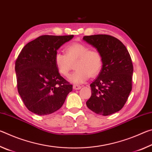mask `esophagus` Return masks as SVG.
Listing matches in <instances>:
<instances>
[{
    "label": "esophagus",
    "mask_w": 152,
    "mask_h": 152,
    "mask_svg": "<svg viewBox=\"0 0 152 152\" xmlns=\"http://www.w3.org/2000/svg\"><path fill=\"white\" fill-rule=\"evenodd\" d=\"M81 88H82V86L80 85H78V84H74V85H73V88L74 90H79Z\"/></svg>",
    "instance_id": "34e87169"
}]
</instances>
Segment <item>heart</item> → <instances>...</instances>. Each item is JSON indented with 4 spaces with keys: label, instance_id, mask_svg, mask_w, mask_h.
<instances>
[{
    "label": "heart",
    "instance_id": "heart-1",
    "mask_svg": "<svg viewBox=\"0 0 152 152\" xmlns=\"http://www.w3.org/2000/svg\"><path fill=\"white\" fill-rule=\"evenodd\" d=\"M54 62L58 72L68 77L73 68L76 70L70 76L74 84H81L89 76L99 74L103 65L101 53L96 50H89L88 46L81 43H72L65 48V53L58 52L54 56Z\"/></svg>",
    "mask_w": 152,
    "mask_h": 152
}]
</instances>
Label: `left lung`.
<instances>
[{"label": "left lung", "instance_id": "obj_1", "mask_svg": "<svg viewBox=\"0 0 152 152\" xmlns=\"http://www.w3.org/2000/svg\"><path fill=\"white\" fill-rule=\"evenodd\" d=\"M83 39L101 53L103 65L98 78L91 84L88 109L107 116L124 107L132 89L133 66L128 50L116 37L109 35L84 36Z\"/></svg>", "mask_w": 152, "mask_h": 152}]
</instances>
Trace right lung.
I'll return each instance as SVG.
<instances>
[{"instance_id": "add662e5", "label": "right lung", "mask_w": 152, "mask_h": 152, "mask_svg": "<svg viewBox=\"0 0 152 152\" xmlns=\"http://www.w3.org/2000/svg\"><path fill=\"white\" fill-rule=\"evenodd\" d=\"M74 35H44L24 46L15 61L18 92L27 109L46 115L60 109L72 85L58 72L54 56Z\"/></svg>"}]
</instances>
